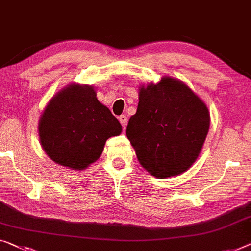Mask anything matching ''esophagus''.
Listing matches in <instances>:
<instances>
[{"mask_svg": "<svg viewBox=\"0 0 251 251\" xmlns=\"http://www.w3.org/2000/svg\"><path fill=\"white\" fill-rule=\"evenodd\" d=\"M119 122H121V124H122V126L123 127H124V128H125V127H126V125H127V117H126V116L125 115H122V116H119Z\"/></svg>", "mask_w": 251, "mask_h": 251, "instance_id": "esophagus-1", "label": "esophagus"}]
</instances>
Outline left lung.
I'll return each mask as SVG.
<instances>
[{
    "instance_id": "left-lung-1",
    "label": "left lung",
    "mask_w": 251,
    "mask_h": 251,
    "mask_svg": "<svg viewBox=\"0 0 251 251\" xmlns=\"http://www.w3.org/2000/svg\"><path fill=\"white\" fill-rule=\"evenodd\" d=\"M209 111L185 82L163 76L138 89L126 135L138 162L153 177L184 174L196 161L209 129Z\"/></svg>"
}]
</instances>
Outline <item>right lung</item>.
<instances>
[{"label":"right lung","mask_w":251,"mask_h":251,"mask_svg":"<svg viewBox=\"0 0 251 251\" xmlns=\"http://www.w3.org/2000/svg\"><path fill=\"white\" fill-rule=\"evenodd\" d=\"M122 125L97 99L95 87L71 83L53 96L38 122L39 142L55 163L84 170L102 154L109 137Z\"/></svg>","instance_id":"1"}]
</instances>
